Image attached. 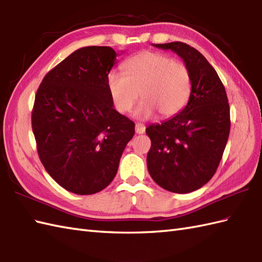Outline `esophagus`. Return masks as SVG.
I'll return each mask as SVG.
<instances>
[{
  "label": "esophagus",
  "instance_id": "34e87169",
  "mask_svg": "<svg viewBox=\"0 0 262 262\" xmlns=\"http://www.w3.org/2000/svg\"><path fill=\"white\" fill-rule=\"evenodd\" d=\"M146 132V126H144L142 123H137L136 124V133L138 135H142V133Z\"/></svg>",
  "mask_w": 262,
  "mask_h": 262
}]
</instances>
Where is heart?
<instances>
[{"label": "heart", "instance_id": "obj_1", "mask_svg": "<svg viewBox=\"0 0 262 262\" xmlns=\"http://www.w3.org/2000/svg\"><path fill=\"white\" fill-rule=\"evenodd\" d=\"M123 72L112 71L106 77L110 96L120 113L130 111L139 93L143 98L135 111L139 119L151 118L156 111L162 118H170L182 111L189 100L188 68L169 56L142 51L124 61Z\"/></svg>", "mask_w": 262, "mask_h": 262}]
</instances>
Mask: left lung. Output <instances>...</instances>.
Returning a JSON list of instances; mask_svg holds the SVG:
<instances>
[{"instance_id":"1","label":"left lung","mask_w":262,"mask_h":262,"mask_svg":"<svg viewBox=\"0 0 262 262\" xmlns=\"http://www.w3.org/2000/svg\"><path fill=\"white\" fill-rule=\"evenodd\" d=\"M171 50L187 66L191 92L187 105L162 123L150 124L147 166L151 178L172 193L204 186L222 159L230 135V106L217 73L199 50L184 42L152 43Z\"/></svg>"}]
</instances>
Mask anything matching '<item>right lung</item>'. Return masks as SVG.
Wrapping results in <instances>:
<instances>
[{
	"mask_svg": "<svg viewBox=\"0 0 262 262\" xmlns=\"http://www.w3.org/2000/svg\"><path fill=\"white\" fill-rule=\"evenodd\" d=\"M116 56L111 47L77 49L46 75L34 98L39 158L74 194H95L110 185L135 136V123L116 111L107 90Z\"/></svg>",
	"mask_w": 262,
	"mask_h": 262,
	"instance_id": "1",
	"label": "right lung"
}]
</instances>
